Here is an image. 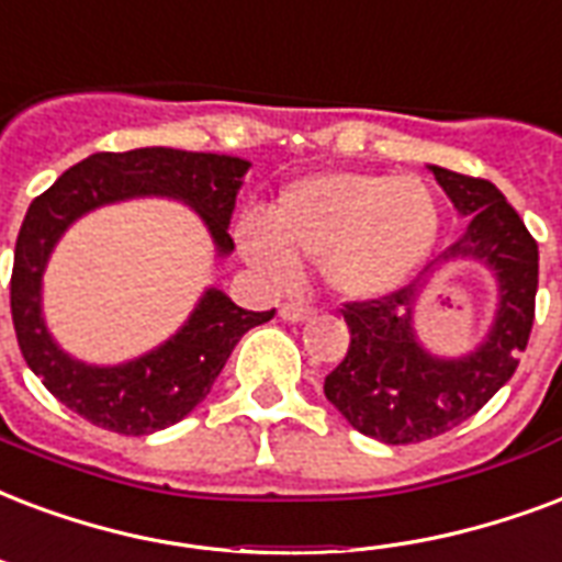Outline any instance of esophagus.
<instances>
[{
	"instance_id": "34e87169",
	"label": "esophagus",
	"mask_w": 562,
	"mask_h": 562,
	"mask_svg": "<svg viewBox=\"0 0 562 562\" xmlns=\"http://www.w3.org/2000/svg\"><path fill=\"white\" fill-rule=\"evenodd\" d=\"M312 306H306V303H294V300H289V303H282L280 306V318L282 321H291V324H294V321H306V318H312Z\"/></svg>"
}]
</instances>
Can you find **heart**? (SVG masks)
Masks as SVG:
<instances>
[{
    "instance_id": "obj_1",
    "label": "heart",
    "mask_w": 562,
    "mask_h": 562,
    "mask_svg": "<svg viewBox=\"0 0 562 562\" xmlns=\"http://www.w3.org/2000/svg\"><path fill=\"white\" fill-rule=\"evenodd\" d=\"M439 233L430 188L413 177L318 173L291 182L271 221L238 224L244 259L280 285L300 277L297 256L321 262L345 297H383L413 280Z\"/></svg>"
}]
</instances>
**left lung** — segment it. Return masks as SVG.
<instances>
[{"label": "left lung", "mask_w": 562, "mask_h": 562, "mask_svg": "<svg viewBox=\"0 0 562 562\" xmlns=\"http://www.w3.org/2000/svg\"><path fill=\"white\" fill-rule=\"evenodd\" d=\"M430 170L453 209L469 217L439 262L486 265L498 280V310L477 348L448 359L415 336L422 285L345 303L350 348L324 380V395L353 430L385 445L424 442L471 418L519 368L533 327L539 247L528 226L486 179L436 165Z\"/></svg>", "instance_id": "1"}]
</instances>
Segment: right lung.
I'll return each instance as SVG.
<instances>
[{
  "label": "right lung",
  "instance_id": "1",
  "mask_svg": "<svg viewBox=\"0 0 562 562\" xmlns=\"http://www.w3.org/2000/svg\"><path fill=\"white\" fill-rule=\"evenodd\" d=\"M247 170L250 161L244 158L170 147L93 153L34 196L16 235L11 318L23 359L67 409L111 434L165 430L212 392L238 338L273 318V310L247 312L221 289H205L177 336L144 357L123 366L72 359L55 345L41 310L43 271L67 226L100 205L132 196H173L203 217L217 256H229L235 244L226 229Z\"/></svg>",
  "mask_w": 562,
  "mask_h": 562
}]
</instances>
